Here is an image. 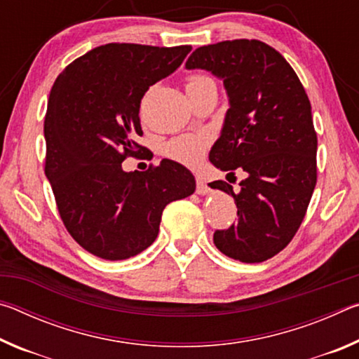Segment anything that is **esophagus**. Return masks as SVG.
I'll list each match as a JSON object with an SVG mask.
<instances>
[{
    "label": "esophagus",
    "mask_w": 359,
    "mask_h": 359,
    "mask_svg": "<svg viewBox=\"0 0 359 359\" xmlns=\"http://www.w3.org/2000/svg\"><path fill=\"white\" fill-rule=\"evenodd\" d=\"M196 193L198 194L209 193V187H208V184H205V180L203 179V175H196Z\"/></svg>",
    "instance_id": "1"
}]
</instances>
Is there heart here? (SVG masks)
<instances>
[{
	"label": "heart",
	"instance_id": "obj_1",
	"mask_svg": "<svg viewBox=\"0 0 359 359\" xmlns=\"http://www.w3.org/2000/svg\"><path fill=\"white\" fill-rule=\"evenodd\" d=\"M208 81H212V79L204 74H193L187 79V88ZM208 145L209 137L205 135H185L168 142L166 155L171 160L182 163V165L194 166L203 160Z\"/></svg>",
	"mask_w": 359,
	"mask_h": 359
}]
</instances>
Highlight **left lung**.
<instances>
[{
    "label": "left lung",
    "mask_w": 359,
    "mask_h": 359,
    "mask_svg": "<svg viewBox=\"0 0 359 359\" xmlns=\"http://www.w3.org/2000/svg\"><path fill=\"white\" fill-rule=\"evenodd\" d=\"M185 66L223 81L229 109L209 160L228 175L245 172L239 193L228 182L209 184L238 208V223L217 229L214 244L229 258L261 263L294 238L317 185L311 101L287 60L258 39L203 46Z\"/></svg>",
    "instance_id": "left-lung-1"
}]
</instances>
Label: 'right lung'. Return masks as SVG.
Segmentation results:
<instances>
[{"label": "right lung", "mask_w": 359, "mask_h": 359, "mask_svg": "<svg viewBox=\"0 0 359 359\" xmlns=\"http://www.w3.org/2000/svg\"><path fill=\"white\" fill-rule=\"evenodd\" d=\"M190 50L112 42L74 60L53 83L44 171L66 229L95 257L118 261L145 250L166 205L196 188L193 174L166 158L144 172L121 169L147 151L136 142L142 96Z\"/></svg>", "instance_id": "right-lung-1"}]
</instances>
